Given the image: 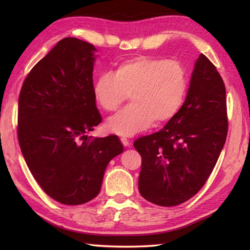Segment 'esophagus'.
Returning a JSON list of instances; mask_svg holds the SVG:
<instances>
[{"label":"esophagus","instance_id":"esophagus-1","mask_svg":"<svg viewBox=\"0 0 250 250\" xmlns=\"http://www.w3.org/2000/svg\"><path fill=\"white\" fill-rule=\"evenodd\" d=\"M120 140H121V143H122V145H124L125 147L126 146H129L130 145H131V142H130V140H129V139H126V138H121L120 139Z\"/></svg>","mask_w":250,"mask_h":250}]
</instances>
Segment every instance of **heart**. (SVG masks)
<instances>
[{"label":"heart","instance_id":"heart-1","mask_svg":"<svg viewBox=\"0 0 250 250\" xmlns=\"http://www.w3.org/2000/svg\"><path fill=\"white\" fill-rule=\"evenodd\" d=\"M188 79L174 61L138 56L117 64L112 74L97 76L92 84L95 101L104 111H115L129 95L131 104L111 118L110 132L130 137L153 125L168 121L183 103Z\"/></svg>","mask_w":250,"mask_h":250}]
</instances>
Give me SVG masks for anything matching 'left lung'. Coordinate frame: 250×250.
Returning <instances> with one entry per match:
<instances>
[{"instance_id": "8db88e82", "label": "left lung", "mask_w": 250, "mask_h": 250, "mask_svg": "<svg viewBox=\"0 0 250 250\" xmlns=\"http://www.w3.org/2000/svg\"><path fill=\"white\" fill-rule=\"evenodd\" d=\"M227 129L225 84L216 67L201 54L181 109L159 132L133 143L142 156L141 195L160 206L193 197L213 171Z\"/></svg>"}]
</instances>
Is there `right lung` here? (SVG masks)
<instances>
[{"label": "right lung", "mask_w": 250, "mask_h": 250, "mask_svg": "<svg viewBox=\"0 0 250 250\" xmlns=\"http://www.w3.org/2000/svg\"><path fill=\"white\" fill-rule=\"evenodd\" d=\"M94 45L66 37L25 78L19 97L18 138L43 191L65 205L98 195L108 163L124 151L119 138L88 137L101 122L92 95Z\"/></svg>", "instance_id": "add662e5"}]
</instances>
